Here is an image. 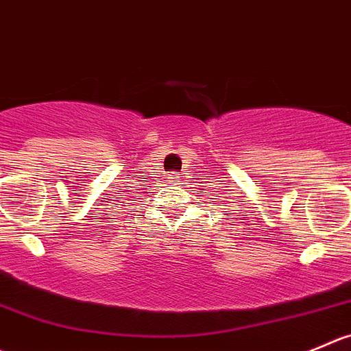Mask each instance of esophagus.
Wrapping results in <instances>:
<instances>
[{"instance_id":"34e87169","label":"esophagus","mask_w":351,"mask_h":351,"mask_svg":"<svg viewBox=\"0 0 351 351\" xmlns=\"http://www.w3.org/2000/svg\"><path fill=\"white\" fill-rule=\"evenodd\" d=\"M169 180H171V183H180L182 182V175H180L178 171H173L171 175H169Z\"/></svg>"}]
</instances>
